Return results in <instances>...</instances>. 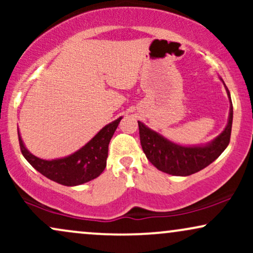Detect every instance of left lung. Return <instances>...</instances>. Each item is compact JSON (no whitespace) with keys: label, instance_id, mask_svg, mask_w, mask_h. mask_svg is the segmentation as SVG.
I'll return each mask as SVG.
<instances>
[{"label":"left lung","instance_id":"1","mask_svg":"<svg viewBox=\"0 0 253 253\" xmlns=\"http://www.w3.org/2000/svg\"><path fill=\"white\" fill-rule=\"evenodd\" d=\"M219 78L223 83L222 78ZM223 85L229 100L227 125L225 129L210 143L189 146L176 144L156 130L151 129L141 121H138L141 147L147 159L157 169L172 176H189L213 163L226 150L231 138L233 106L227 86L225 83Z\"/></svg>","mask_w":253,"mask_h":253}]
</instances>
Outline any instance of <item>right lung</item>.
Returning <instances> with one entry per match:
<instances>
[{
    "instance_id": "add662e5",
    "label": "right lung",
    "mask_w": 253,
    "mask_h": 253,
    "mask_svg": "<svg viewBox=\"0 0 253 253\" xmlns=\"http://www.w3.org/2000/svg\"><path fill=\"white\" fill-rule=\"evenodd\" d=\"M121 119L106 125L80 150L62 158L42 159L34 156L25 146L20 130H17L20 149L26 161L51 181L68 187L83 184L96 178L106 169L109 141Z\"/></svg>"
}]
</instances>
